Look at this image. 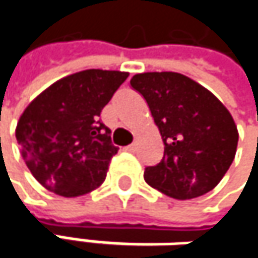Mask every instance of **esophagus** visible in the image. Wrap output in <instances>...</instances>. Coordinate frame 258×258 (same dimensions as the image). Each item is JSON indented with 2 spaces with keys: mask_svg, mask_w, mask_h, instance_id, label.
Returning <instances> with one entry per match:
<instances>
[{
  "mask_svg": "<svg viewBox=\"0 0 258 258\" xmlns=\"http://www.w3.org/2000/svg\"><path fill=\"white\" fill-rule=\"evenodd\" d=\"M125 151H128V152H134L136 151V143H131L128 146H125Z\"/></svg>",
  "mask_w": 258,
  "mask_h": 258,
  "instance_id": "esophagus-1",
  "label": "esophagus"
}]
</instances>
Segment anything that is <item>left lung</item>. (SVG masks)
<instances>
[{
	"label": "left lung",
	"mask_w": 258,
	"mask_h": 258,
	"mask_svg": "<svg viewBox=\"0 0 258 258\" xmlns=\"http://www.w3.org/2000/svg\"><path fill=\"white\" fill-rule=\"evenodd\" d=\"M130 83L145 97L164 142L161 163L145 169V180L178 200L214 189L234 160L239 139L227 107L209 89L175 72L139 73Z\"/></svg>",
	"instance_id": "left-lung-1"
}]
</instances>
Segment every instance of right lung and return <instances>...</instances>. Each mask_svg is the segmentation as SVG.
Returning <instances> with one entry per match:
<instances>
[{
  "mask_svg": "<svg viewBox=\"0 0 258 258\" xmlns=\"http://www.w3.org/2000/svg\"><path fill=\"white\" fill-rule=\"evenodd\" d=\"M127 72L91 69L56 80L21 115L16 140L32 176L46 189L79 197L97 189L118 146L100 119Z\"/></svg>",
  "mask_w": 258,
  "mask_h": 258,
  "instance_id": "right-lung-1",
  "label": "right lung"
}]
</instances>
